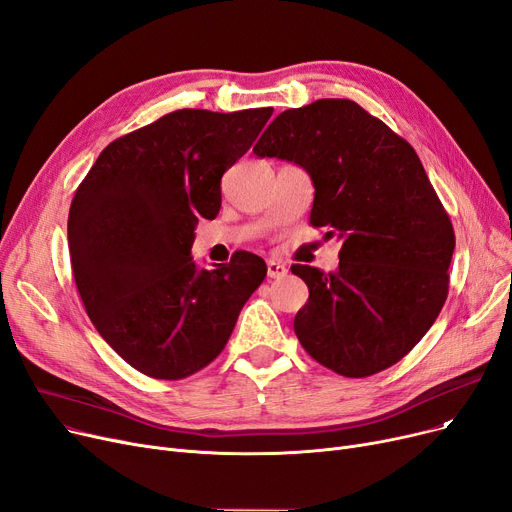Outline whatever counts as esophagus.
I'll return each instance as SVG.
<instances>
[{"instance_id": "obj_1", "label": "esophagus", "mask_w": 512, "mask_h": 512, "mask_svg": "<svg viewBox=\"0 0 512 512\" xmlns=\"http://www.w3.org/2000/svg\"><path fill=\"white\" fill-rule=\"evenodd\" d=\"M286 274H288V268H286L284 263L274 261V259L268 261V276H270V278H284Z\"/></svg>"}]
</instances>
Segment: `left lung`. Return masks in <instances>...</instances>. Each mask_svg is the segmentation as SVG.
Instances as JSON below:
<instances>
[{
	"instance_id": "left-lung-1",
	"label": "left lung",
	"mask_w": 512,
	"mask_h": 512,
	"mask_svg": "<svg viewBox=\"0 0 512 512\" xmlns=\"http://www.w3.org/2000/svg\"><path fill=\"white\" fill-rule=\"evenodd\" d=\"M253 152L305 167L309 224L343 240L337 274L291 268L309 288L293 324L303 349L349 379L397 364L446 303L456 247L414 148L353 100L324 98L280 113Z\"/></svg>"
}]
</instances>
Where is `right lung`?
<instances>
[{
  "instance_id": "right-lung-1",
  "label": "right lung",
  "mask_w": 512,
  "mask_h": 512,
  "mask_svg": "<svg viewBox=\"0 0 512 512\" xmlns=\"http://www.w3.org/2000/svg\"><path fill=\"white\" fill-rule=\"evenodd\" d=\"M274 108H182L110 142L79 184L69 251L102 339L138 372L180 381L224 351L268 268L238 251L217 270L190 257L198 217L221 207L224 175Z\"/></svg>"
}]
</instances>
